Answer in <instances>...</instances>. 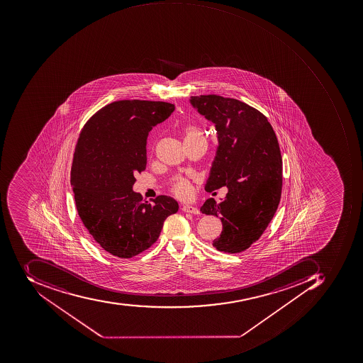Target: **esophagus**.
<instances>
[{"mask_svg": "<svg viewBox=\"0 0 363 363\" xmlns=\"http://www.w3.org/2000/svg\"><path fill=\"white\" fill-rule=\"evenodd\" d=\"M184 212H188V213H194V215H199V210L193 206L186 205L182 208Z\"/></svg>", "mask_w": 363, "mask_h": 363, "instance_id": "1", "label": "esophagus"}]
</instances>
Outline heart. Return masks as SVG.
Masks as SVG:
<instances>
[{
  "label": "heart",
  "instance_id": "obj_1",
  "mask_svg": "<svg viewBox=\"0 0 363 363\" xmlns=\"http://www.w3.org/2000/svg\"><path fill=\"white\" fill-rule=\"evenodd\" d=\"M184 140L186 145L196 143V142H206L205 134L203 130L197 125H188L183 130ZM174 193L180 198H186L191 193V187L186 180H179L174 187Z\"/></svg>",
  "mask_w": 363,
  "mask_h": 363
}]
</instances>
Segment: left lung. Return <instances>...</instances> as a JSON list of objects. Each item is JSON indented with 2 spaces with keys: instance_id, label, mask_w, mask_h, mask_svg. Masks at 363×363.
Returning a JSON list of instances; mask_svg holds the SVG:
<instances>
[{
  "instance_id": "obj_1",
  "label": "left lung",
  "mask_w": 363,
  "mask_h": 363,
  "mask_svg": "<svg viewBox=\"0 0 363 363\" xmlns=\"http://www.w3.org/2000/svg\"><path fill=\"white\" fill-rule=\"evenodd\" d=\"M190 104L215 124L217 152L205 189L228 188L225 199L206 200L200 211L219 217L222 232L212 245L240 253L259 239L281 194V155L267 116L245 102L216 94L190 96Z\"/></svg>"
}]
</instances>
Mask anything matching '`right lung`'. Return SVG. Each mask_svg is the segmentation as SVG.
Listing matches in <instances>:
<instances>
[{"mask_svg": "<svg viewBox=\"0 0 363 363\" xmlns=\"http://www.w3.org/2000/svg\"><path fill=\"white\" fill-rule=\"evenodd\" d=\"M175 106L168 102H112L84 124L74 148L70 183L77 211L94 241L110 255L130 259L154 245L164 221L178 211L174 198L143 201L133 191L146 168V140Z\"/></svg>", "mask_w": 363, "mask_h": 363, "instance_id": "add662e5", "label": "right lung"}]
</instances>
